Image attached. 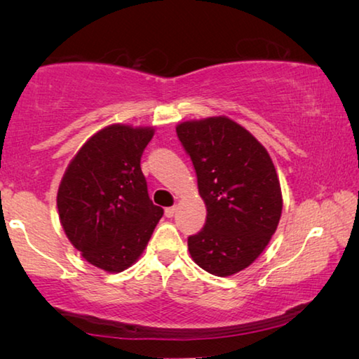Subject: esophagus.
<instances>
[{"label": "esophagus", "instance_id": "esophagus-1", "mask_svg": "<svg viewBox=\"0 0 359 359\" xmlns=\"http://www.w3.org/2000/svg\"><path fill=\"white\" fill-rule=\"evenodd\" d=\"M174 214H175V208H174V205H172V208H166V209H165V215H166L168 218L174 217Z\"/></svg>", "mask_w": 359, "mask_h": 359}]
</instances>
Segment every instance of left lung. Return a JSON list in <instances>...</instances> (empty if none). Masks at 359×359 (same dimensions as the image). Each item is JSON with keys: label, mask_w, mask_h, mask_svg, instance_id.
Instances as JSON below:
<instances>
[{"label": "left lung", "mask_w": 359, "mask_h": 359, "mask_svg": "<svg viewBox=\"0 0 359 359\" xmlns=\"http://www.w3.org/2000/svg\"><path fill=\"white\" fill-rule=\"evenodd\" d=\"M175 131L208 209L204 228L188 238V250L209 274H238L263 253L280 220L274 163L252 133L223 115L184 121Z\"/></svg>", "instance_id": "8db88e82"}]
</instances>
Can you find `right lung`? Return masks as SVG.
Here are the masks:
<instances>
[{
	"label": "right lung",
	"instance_id": "1",
	"mask_svg": "<svg viewBox=\"0 0 359 359\" xmlns=\"http://www.w3.org/2000/svg\"><path fill=\"white\" fill-rule=\"evenodd\" d=\"M154 128L111 125L72 158L58 188L66 236L90 264L121 272L136 263L163 209L150 201L141 156Z\"/></svg>",
	"mask_w": 359,
	"mask_h": 359
}]
</instances>
